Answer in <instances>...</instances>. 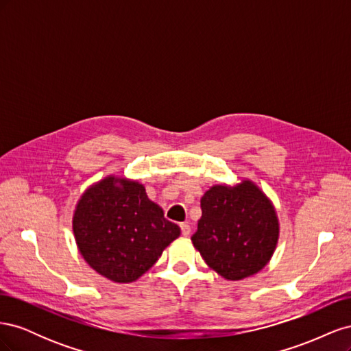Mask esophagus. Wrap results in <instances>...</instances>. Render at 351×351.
I'll list each match as a JSON object with an SVG mask.
<instances>
[{
    "label": "esophagus",
    "instance_id": "34e87169",
    "mask_svg": "<svg viewBox=\"0 0 351 351\" xmlns=\"http://www.w3.org/2000/svg\"><path fill=\"white\" fill-rule=\"evenodd\" d=\"M180 227H182V232H183V236H189L190 232H192V227H190L189 224H186V222H183V224H180Z\"/></svg>",
    "mask_w": 351,
    "mask_h": 351
}]
</instances>
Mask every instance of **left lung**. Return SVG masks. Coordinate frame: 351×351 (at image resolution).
I'll list each match as a JSON object with an SVG mask.
<instances>
[{
	"instance_id": "left-lung-1",
	"label": "left lung",
	"mask_w": 351,
	"mask_h": 351,
	"mask_svg": "<svg viewBox=\"0 0 351 351\" xmlns=\"http://www.w3.org/2000/svg\"><path fill=\"white\" fill-rule=\"evenodd\" d=\"M202 217L192 243L222 278L240 281L269 263L280 239L272 200L249 178L215 184L200 199Z\"/></svg>"
}]
</instances>
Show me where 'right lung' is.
Here are the masks:
<instances>
[{
	"mask_svg": "<svg viewBox=\"0 0 351 351\" xmlns=\"http://www.w3.org/2000/svg\"><path fill=\"white\" fill-rule=\"evenodd\" d=\"M71 224L82 258L119 284L139 280L182 232L142 183L114 174L84 190Z\"/></svg>",
	"mask_w": 351,
	"mask_h": 351,
	"instance_id": "1",
	"label": "right lung"
}]
</instances>
